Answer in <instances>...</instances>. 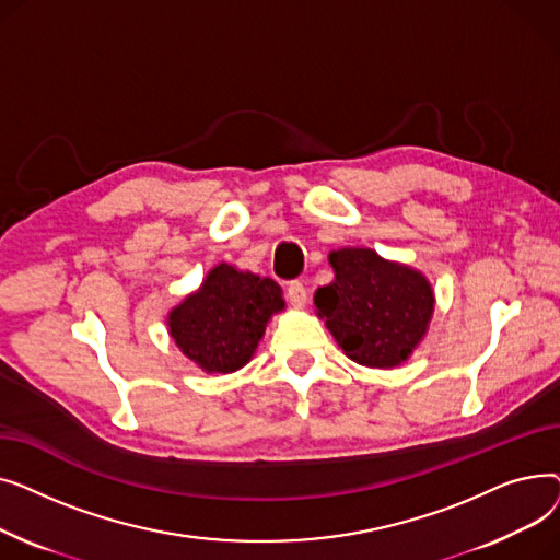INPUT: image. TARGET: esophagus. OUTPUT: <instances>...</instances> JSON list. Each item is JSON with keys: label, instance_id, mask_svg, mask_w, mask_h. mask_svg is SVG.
Instances as JSON below:
<instances>
[{"label": "esophagus", "instance_id": "1", "mask_svg": "<svg viewBox=\"0 0 560 560\" xmlns=\"http://www.w3.org/2000/svg\"><path fill=\"white\" fill-rule=\"evenodd\" d=\"M288 302L295 308H304L308 302V292L302 281H290L288 283Z\"/></svg>", "mask_w": 560, "mask_h": 560}]
</instances>
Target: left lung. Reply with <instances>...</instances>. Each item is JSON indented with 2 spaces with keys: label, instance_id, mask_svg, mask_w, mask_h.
Wrapping results in <instances>:
<instances>
[{
  "label": "left lung",
  "instance_id": "obj_1",
  "mask_svg": "<svg viewBox=\"0 0 560 560\" xmlns=\"http://www.w3.org/2000/svg\"><path fill=\"white\" fill-rule=\"evenodd\" d=\"M334 281L315 290V315L345 357L365 368L393 370L424 340L435 311L431 281L406 262L370 247L329 254Z\"/></svg>",
  "mask_w": 560,
  "mask_h": 560
}]
</instances>
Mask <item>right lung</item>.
<instances>
[{"mask_svg":"<svg viewBox=\"0 0 560 560\" xmlns=\"http://www.w3.org/2000/svg\"><path fill=\"white\" fill-rule=\"evenodd\" d=\"M283 308L275 279L218 262L167 313V334L201 372L231 374L254 359L268 322Z\"/></svg>","mask_w":560,"mask_h":560,"instance_id":"obj_1","label":"right lung"}]
</instances>
